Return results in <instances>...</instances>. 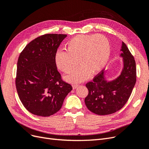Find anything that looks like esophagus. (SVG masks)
Masks as SVG:
<instances>
[{
    "mask_svg": "<svg viewBox=\"0 0 149 149\" xmlns=\"http://www.w3.org/2000/svg\"><path fill=\"white\" fill-rule=\"evenodd\" d=\"M78 86V84H73V89H76Z\"/></svg>",
    "mask_w": 149,
    "mask_h": 149,
    "instance_id": "1",
    "label": "esophagus"
}]
</instances>
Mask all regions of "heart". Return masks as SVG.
<instances>
[{
  "label": "heart",
  "instance_id": "b5f03b06",
  "mask_svg": "<svg viewBox=\"0 0 149 149\" xmlns=\"http://www.w3.org/2000/svg\"><path fill=\"white\" fill-rule=\"evenodd\" d=\"M110 52L109 42L104 35H78L66 43V51L56 52L55 61L58 68L66 73L73 71L78 63L79 68L66 78L71 82H80L91 73L100 72L109 61Z\"/></svg>",
  "mask_w": 149,
  "mask_h": 149
}]
</instances>
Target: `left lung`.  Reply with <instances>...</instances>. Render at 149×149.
<instances>
[{
    "label": "left lung",
    "instance_id": "1",
    "mask_svg": "<svg viewBox=\"0 0 149 149\" xmlns=\"http://www.w3.org/2000/svg\"><path fill=\"white\" fill-rule=\"evenodd\" d=\"M120 56L124 68L118 78L107 81L102 70L86 83L88 96L84 99L88 109L97 115H109L118 111L125 104L136 82V65L133 55L123 42Z\"/></svg>",
    "mask_w": 149,
    "mask_h": 149
}]
</instances>
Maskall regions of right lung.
<instances>
[{
	"label": "right lung",
	"instance_id": "right-lung-1",
	"mask_svg": "<svg viewBox=\"0 0 149 149\" xmlns=\"http://www.w3.org/2000/svg\"><path fill=\"white\" fill-rule=\"evenodd\" d=\"M63 34H45L30 42L17 61L15 85L26 109L36 116L55 114L63 105L72 86L61 78L55 55Z\"/></svg>",
	"mask_w": 149,
	"mask_h": 149
}]
</instances>
